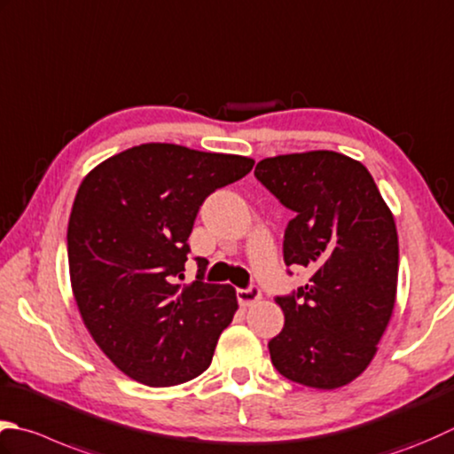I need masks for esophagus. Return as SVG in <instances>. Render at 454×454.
I'll return each mask as SVG.
<instances>
[{"label": "esophagus", "mask_w": 454, "mask_h": 454, "mask_svg": "<svg viewBox=\"0 0 454 454\" xmlns=\"http://www.w3.org/2000/svg\"><path fill=\"white\" fill-rule=\"evenodd\" d=\"M236 295H238L239 305H242V307H252V305L257 303V301L262 299V291H260V287L250 286V287H246V289H238Z\"/></svg>", "instance_id": "obj_1"}]
</instances>
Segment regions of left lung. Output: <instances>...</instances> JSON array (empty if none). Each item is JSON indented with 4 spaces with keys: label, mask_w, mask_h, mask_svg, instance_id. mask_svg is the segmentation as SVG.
Masks as SVG:
<instances>
[{
    "label": "left lung",
    "mask_w": 454,
    "mask_h": 454,
    "mask_svg": "<svg viewBox=\"0 0 454 454\" xmlns=\"http://www.w3.org/2000/svg\"><path fill=\"white\" fill-rule=\"evenodd\" d=\"M254 175L295 212L283 236L286 265L313 271L307 286L275 297L286 326L268 344L273 366L297 384L342 387L368 368L394 313L392 210L368 168L334 151L268 157Z\"/></svg>",
    "instance_id": "8db88e82"
}]
</instances>
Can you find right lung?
<instances>
[{"label": "right lung", "instance_id": "right-lung-1", "mask_svg": "<svg viewBox=\"0 0 454 454\" xmlns=\"http://www.w3.org/2000/svg\"><path fill=\"white\" fill-rule=\"evenodd\" d=\"M254 159L144 144L84 176L68 220V270L82 321L123 374L176 386L210 366L238 309L232 286H184L204 199L252 171Z\"/></svg>", "mask_w": 454, "mask_h": 454}]
</instances>
